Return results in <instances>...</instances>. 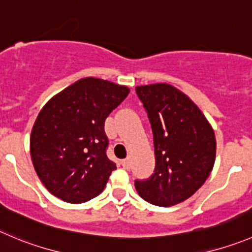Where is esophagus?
Segmentation results:
<instances>
[{"label":"esophagus","instance_id":"esophagus-1","mask_svg":"<svg viewBox=\"0 0 252 252\" xmlns=\"http://www.w3.org/2000/svg\"><path fill=\"white\" fill-rule=\"evenodd\" d=\"M121 164L124 168H126V169L130 168V159H128V158H126V159H122Z\"/></svg>","mask_w":252,"mask_h":252}]
</instances>
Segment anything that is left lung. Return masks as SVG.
<instances>
[{
  "mask_svg": "<svg viewBox=\"0 0 252 252\" xmlns=\"http://www.w3.org/2000/svg\"><path fill=\"white\" fill-rule=\"evenodd\" d=\"M153 133L156 167L136 179L143 199L171 207L188 199L204 184L215 162L214 131L198 106L169 84L136 88Z\"/></svg>",
  "mask_w": 252,
  "mask_h": 252,
  "instance_id": "obj_1",
  "label": "left lung"
}]
</instances>
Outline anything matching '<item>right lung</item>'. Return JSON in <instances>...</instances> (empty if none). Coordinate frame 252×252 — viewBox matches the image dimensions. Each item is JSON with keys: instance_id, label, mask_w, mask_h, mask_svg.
Segmentation results:
<instances>
[{"instance_id": "1", "label": "right lung", "mask_w": 252, "mask_h": 252, "mask_svg": "<svg viewBox=\"0 0 252 252\" xmlns=\"http://www.w3.org/2000/svg\"><path fill=\"white\" fill-rule=\"evenodd\" d=\"M126 86L84 78L45 104L31 135V156L45 188L79 204L104 190L116 164L107 158L104 124L128 95Z\"/></svg>"}]
</instances>
